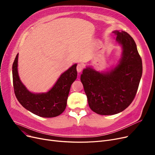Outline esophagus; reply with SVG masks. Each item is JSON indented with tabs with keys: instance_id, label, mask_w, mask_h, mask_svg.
I'll list each match as a JSON object with an SVG mask.
<instances>
[{
	"instance_id": "34e87169",
	"label": "esophagus",
	"mask_w": 155,
	"mask_h": 155,
	"mask_svg": "<svg viewBox=\"0 0 155 155\" xmlns=\"http://www.w3.org/2000/svg\"><path fill=\"white\" fill-rule=\"evenodd\" d=\"M83 67H83L82 64L79 63V64H77V70L78 73H80L81 71H82V70H83Z\"/></svg>"
}]
</instances>
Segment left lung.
<instances>
[{
    "mask_svg": "<svg viewBox=\"0 0 155 155\" xmlns=\"http://www.w3.org/2000/svg\"><path fill=\"white\" fill-rule=\"evenodd\" d=\"M112 33L122 48L117 63L101 72L87 67L80 76L89 107L100 115L116 114L131 104L143 72L142 60L133 38L123 31Z\"/></svg>",
    "mask_w": 155,
    "mask_h": 155,
    "instance_id": "8db88e82",
    "label": "left lung"
}]
</instances>
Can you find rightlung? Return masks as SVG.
Wrapping results in <instances>:
<instances>
[{
	"instance_id": "add662e5",
	"label": "right lung",
	"mask_w": 155,
	"mask_h": 155,
	"mask_svg": "<svg viewBox=\"0 0 155 155\" xmlns=\"http://www.w3.org/2000/svg\"><path fill=\"white\" fill-rule=\"evenodd\" d=\"M18 56V53L12 64V78L15 95L19 103L40 117H54L60 115L66 108L70 87L77 77V64H73L63 72L50 91L35 94L30 92L20 80Z\"/></svg>"
}]
</instances>
